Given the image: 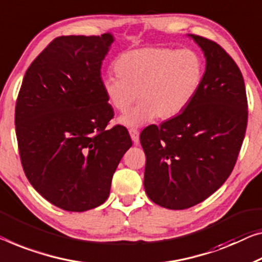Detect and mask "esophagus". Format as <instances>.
<instances>
[{"label":"esophagus","instance_id":"34e87169","mask_svg":"<svg viewBox=\"0 0 262 262\" xmlns=\"http://www.w3.org/2000/svg\"><path fill=\"white\" fill-rule=\"evenodd\" d=\"M129 134H130V138L133 140V142H134L135 144H138L139 141H140V136H139L138 129H135V128H130Z\"/></svg>","mask_w":262,"mask_h":262}]
</instances>
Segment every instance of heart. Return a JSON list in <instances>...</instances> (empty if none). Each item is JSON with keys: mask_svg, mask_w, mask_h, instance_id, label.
Segmentation results:
<instances>
[{"mask_svg": "<svg viewBox=\"0 0 262 262\" xmlns=\"http://www.w3.org/2000/svg\"><path fill=\"white\" fill-rule=\"evenodd\" d=\"M118 75L103 80L108 103L119 113L127 127H138L155 118L161 121L177 118L185 112L200 92L205 79V61L194 49L146 47L118 56L114 63Z\"/></svg>", "mask_w": 262, "mask_h": 262, "instance_id": "1", "label": "heart"}]
</instances>
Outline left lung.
<instances>
[{"mask_svg":"<svg viewBox=\"0 0 262 262\" xmlns=\"http://www.w3.org/2000/svg\"><path fill=\"white\" fill-rule=\"evenodd\" d=\"M206 57L205 79L177 118L140 135L146 154L144 189L156 205L186 209L224 185L235 166L248 119L243 74L216 42L190 35Z\"/></svg>","mask_w":262,"mask_h":262,"instance_id":"obj_1","label":"left lung"}]
</instances>
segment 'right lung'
Segmentation results:
<instances>
[{"label":"right lung","mask_w":262,"mask_h":262,"mask_svg":"<svg viewBox=\"0 0 262 262\" xmlns=\"http://www.w3.org/2000/svg\"><path fill=\"white\" fill-rule=\"evenodd\" d=\"M114 38L60 36L31 62L15 107L19 158L31 186L68 212L102 205L132 140L108 128L114 111L101 66Z\"/></svg>","instance_id":"add662e5"}]
</instances>
